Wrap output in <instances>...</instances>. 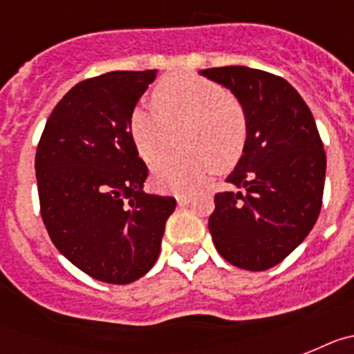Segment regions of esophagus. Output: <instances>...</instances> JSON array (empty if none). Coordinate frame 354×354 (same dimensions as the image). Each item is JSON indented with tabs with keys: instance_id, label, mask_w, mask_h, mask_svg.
<instances>
[{
	"instance_id": "1",
	"label": "esophagus",
	"mask_w": 354,
	"mask_h": 354,
	"mask_svg": "<svg viewBox=\"0 0 354 354\" xmlns=\"http://www.w3.org/2000/svg\"><path fill=\"white\" fill-rule=\"evenodd\" d=\"M190 194H178L176 196V201H178V205H180V207H185V205H189L190 203Z\"/></svg>"
}]
</instances>
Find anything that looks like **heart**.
<instances>
[{"mask_svg":"<svg viewBox=\"0 0 354 354\" xmlns=\"http://www.w3.org/2000/svg\"><path fill=\"white\" fill-rule=\"evenodd\" d=\"M153 103L156 110L137 106L128 122L142 160L149 164L159 160L170 147L172 130L183 124L182 147L191 149L153 167L160 189L189 192L215 169L230 171L239 164L250 133L248 113L219 84L192 73L165 76L153 88Z\"/></svg>","mask_w":354,"mask_h":354,"instance_id":"1","label":"heart"}]
</instances>
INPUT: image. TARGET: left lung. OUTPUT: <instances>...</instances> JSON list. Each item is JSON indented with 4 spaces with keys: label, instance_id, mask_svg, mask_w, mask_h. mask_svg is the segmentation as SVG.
<instances>
[{
    "label": "left lung",
    "instance_id": "obj_1",
    "mask_svg": "<svg viewBox=\"0 0 354 354\" xmlns=\"http://www.w3.org/2000/svg\"><path fill=\"white\" fill-rule=\"evenodd\" d=\"M203 76L228 87L244 106L250 133L226 178L239 192H217L208 230L221 257L245 270H267L312 232L322 207L326 151L308 104L281 76L244 66Z\"/></svg>",
    "mask_w": 354,
    "mask_h": 354
}]
</instances>
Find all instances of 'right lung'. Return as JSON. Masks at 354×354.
<instances>
[{
	"label": "right lung",
	"instance_id": "1",
	"mask_svg": "<svg viewBox=\"0 0 354 354\" xmlns=\"http://www.w3.org/2000/svg\"><path fill=\"white\" fill-rule=\"evenodd\" d=\"M156 71H112L76 84L48 118L35 155L41 215L73 266L126 285L155 266L171 196L142 190L147 165L130 137V115Z\"/></svg>",
	"mask_w": 354,
	"mask_h": 354
}]
</instances>
